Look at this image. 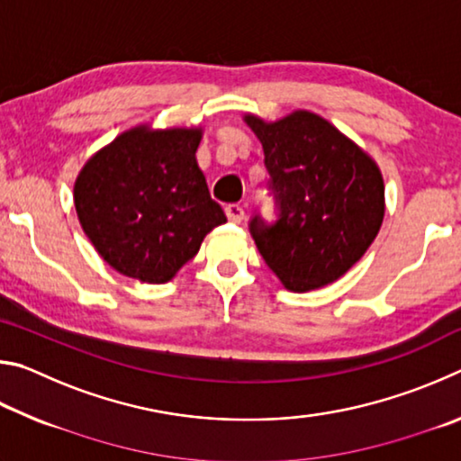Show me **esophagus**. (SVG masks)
<instances>
[{"label":"esophagus","mask_w":461,"mask_h":461,"mask_svg":"<svg viewBox=\"0 0 461 461\" xmlns=\"http://www.w3.org/2000/svg\"><path fill=\"white\" fill-rule=\"evenodd\" d=\"M225 215H228V220L233 221V223H240L244 221V207L241 205H236V203H230V205H225Z\"/></svg>","instance_id":"1"}]
</instances>
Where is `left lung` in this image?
Segmentation results:
<instances>
[{
	"label": "left lung",
	"mask_w": 461,
	"mask_h": 461,
	"mask_svg": "<svg viewBox=\"0 0 461 461\" xmlns=\"http://www.w3.org/2000/svg\"><path fill=\"white\" fill-rule=\"evenodd\" d=\"M244 122L264 148L278 220L260 215L249 233L264 262L293 293L331 285L354 267L384 220V181L360 146L307 109Z\"/></svg>",
	"instance_id": "left-lung-1"
}]
</instances>
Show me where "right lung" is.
Returning a JSON list of instances; mask_svg holds the SVG:
<instances>
[{
	"label": "right lung",
	"instance_id": "add662e5",
	"mask_svg": "<svg viewBox=\"0 0 461 461\" xmlns=\"http://www.w3.org/2000/svg\"><path fill=\"white\" fill-rule=\"evenodd\" d=\"M201 128L123 131L75 181L83 231L109 267L140 283H168L225 223L197 165Z\"/></svg>",
	"mask_w": 461,
	"mask_h": 461
}]
</instances>
